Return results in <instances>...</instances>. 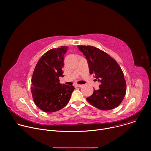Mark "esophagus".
<instances>
[{"label":"esophagus","instance_id":"1","mask_svg":"<svg viewBox=\"0 0 151 151\" xmlns=\"http://www.w3.org/2000/svg\"><path fill=\"white\" fill-rule=\"evenodd\" d=\"M75 87H82V85H79V84H76L75 85Z\"/></svg>","mask_w":151,"mask_h":151}]
</instances>
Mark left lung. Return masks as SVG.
<instances>
[{
	"label": "left lung",
	"mask_w": 151,
	"mask_h": 151,
	"mask_svg": "<svg viewBox=\"0 0 151 151\" xmlns=\"http://www.w3.org/2000/svg\"><path fill=\"white\" fill-rule=\"evenodd\" d=\"M88 63L90 73L100 82L99 89L94 90L87 98L91 105L100 110L118 107L126 94V82L118 63L109 54L92 46L78 45Z\"/></svg>",
	"instance_id": "1"
}]
</instances>
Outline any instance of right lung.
<instances>
[{
    "label": "right lung",
    "mask_w": 151,
    "mask_h": 151,
    "mask_svg": "<svg viewBox=\"0 0 151 151\" xmlns=\"http://www.w3.org/2000/svg\"><path fill=\"white\" fill-rule=\"evenodd\" d=\"M68 47L52 48L43 55L35 68L31 91L35 104L45 112H54L65 107L75 88L60 83L63 77L64 55Z\"/></svg>",
    "instance_id": "obj_1"
}]
</instances>
